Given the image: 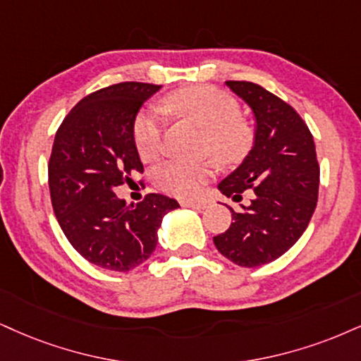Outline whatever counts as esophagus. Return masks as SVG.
<instances>
[{"instance_id": "obj_1", "label": "esophagus", "mask_w": 361, "mask_h": 361, "mask_svg": "<svg viewBox=\"0 0 361 361\" xmlns=\"http://www.w3.org/2000/svg\"><path fill=\"white\" fill-rule=\"evenodd\" d=\"M180 204L185 207L199 209V211L207 207V201H202V199H184V201H180Z\"/></svg>"}]
</instances>
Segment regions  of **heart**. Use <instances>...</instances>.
Here are the masks:
<instances>
[{"instance_id":"heart-1","label":"heart","mask_w":361,"mask_h":361,"mask_svg":"<svg viewBox=\"0 0 361 361\" xmlns=\"http://www.w3.org/2000/svg\"><path fill=\"white\" fill-rule=\"evenodd\" d=\"M169 112L185 117L206 130V147L219 162H235L247 152L252 140V130L239 117V104L229 93L209 85L182 88L164 99ZM162 118L155 112L139 115L133 126V142L137 152L145 162L154 160L162 150ZM207 166L202 164L169 162L155 173L159 189L177 197L197 194L207 180Z\"/></svg>"}]
</instances>
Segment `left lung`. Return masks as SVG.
<instances>
[{"label":"left lung","mask_w":361,"mask_h":361,"mask_svg":"<svg viewBox=\"0 0 361 361\" xmlns=\"http://www.w3.org/2000/svg\"><path fill=\"white\" fill-rule=\"evenodd\" d=\"M255 117V142L246 157L217 185L226 197L247 206L231 209L229 229L214 238L217 251L234 264L257 268L296 244L318 201L319 167L310 128L291 105L251 82H226Z\"/></svg>","instance_id":"1"}]
</instances>
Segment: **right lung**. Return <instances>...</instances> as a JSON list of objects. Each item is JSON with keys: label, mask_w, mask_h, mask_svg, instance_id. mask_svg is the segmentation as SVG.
<instances>
[{"label": "right lung", "mask_w": 361, "mask_h": 361, "mask_svg": "<svg viewBox=\"0 0 361 361\" xmlns=\"http://www.w3.org/2000/svg\"><path fill=\"white\" fill-rule=\"evenodd\" d=\"M160 85L123 82L90 93L73 106L53 142L48 182L53 211L70 244L99 268L126 273L152 256L157 231L176 199L149 194L137 206L115 188L144 171L133 126Z\"/></svg>", "instance_id": "add662e5"}]
</instances>
